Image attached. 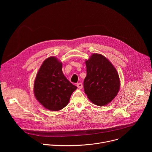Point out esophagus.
I'll list each match as a JSON object with an SVG mask.
<instances>
[{
    "mask_svg": "<svg viewBox=\"0 0 152 152\" xmlns=\"http://www.w3.org/2000/svg\"><path fill=\"white\" fill-rule=\"evenodd\" d=\"M77 86L79 89H82L83 87V85L82 83H77Z\"/></svg>",
    "mask_w": 152,
    "mask_h": 152,
    "instance_id": "1",
    "label": "esophagus"
}]
</instances>
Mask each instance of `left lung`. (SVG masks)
Instances as JSON below:
<instances>
[{
  "label": "left lung",
  "mask_w": 152,
  "mask_h": 152,
  "mask_svg": "<svg viewBox=\"0 0 152 152\" xmlns=\"http://www.w3.org/2000/svg\"><path fill=\"white\" fill-rule=\"evenodd\" d=\"M86 76L83 81L85 93L97 106L110 103L117 95L120 87L118 73L105 56L93 53L85 61Z\"/></svg>",
  "instance_id": "1"
}]
</instances>
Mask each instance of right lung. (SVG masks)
Returning a JSON list of instances; mask_svg holds the SVG:
<instances>
[{
  "instance_id": "right-lung-1",
  "label": "right lung",
  "mask_w": 152,
  "mask_h": 152,
  "mask_svg": "<svg viewBox=\"0 0 152 152\" xmlns=\"http://www.w3.org/2000/svg\"><path fill=\"white\" fill-rule=\"evenodd\" d=\"M62 64L57 58L50 56L44 61L34 81V93L36 99L46 109L59 111L69 102L77 89L64 76Z\"/></svg>"
}]
</instances>
